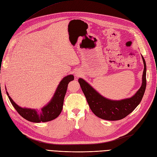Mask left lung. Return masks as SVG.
I'll return each mask as SVG.
<instances>
[{
    "mask_svg": "<svg viewBox=\"0 0 157 157\" xmlns=\"http://www.w3.org/2000/svg\"><path fill=\"white\" fill-rule=\"evenodd\" d=\"M142 58L144 63L142 86L135 95L131 98L121 101L107 99L99 94L85 80L82 78L78 79L90 109L96 116L108 121L120 120L127 117L138 106L141 101L147 86L146 63L143 56Z\"/></svg>",
    "mask_w": 157,
    "mask_h": 157,
    "instance_id": "8db88e82",
    "label": "left lung"
}]
</instances>
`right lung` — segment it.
Here are the masks:
<instances>
[{
	"mask_svg": "<svg viewBox=\"0 0 157 157\" xmlns=\"http://www.w3.org/2000/svg\"><path fill=\"white\" fill-rule=\"evenodd\" d=\"M74 79V77L72 75H67L63 78L56 90L54 98L46 106L42 108V110L26 109L19 107L13 101L7 91L6 94L12 105L23 118L34 123L47 122L58 117L62 112L68 83Z\"/></svg>",
	"mask_w": 157,
	"mask_h": 157,
	"instance_id": "add662e5",
	"label": "right lung"
}]
</instances>
